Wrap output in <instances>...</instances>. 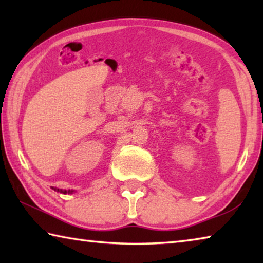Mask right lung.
Returning <instances> with one entry per match:
<instances>
[{"mask_svg": "<svg viewBox=\"0 0 263 263\" xmlns=\"http://www.w3.org/2000/svg\"><path fill=\"white\" fill-rule=\"evenodd\" d=\"M52 189L53 190H55V191H58V193H61V194H73L75 190H73V189H69V190H65V189H58V188H53L52 186Z\"/></svg>", "mask_w": 263, "mask_h": 263, "instance_id": "add662e5", "label": "right lung"}]
</instances>
